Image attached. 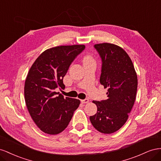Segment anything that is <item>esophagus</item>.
Wrapping results in <instances>:
<instances>
[{"label":"esophagus","instance_id":"34e87169","mask_svg":"<svg viewBox=\"0 0 161 161\" xmlns=\"http://www.w3.org/2000/svg\"><path fill=\"white\" fill-rule=\"evenodd\" d=\"M81 102L83 104H86V103H89V100L88 99H84V100H81Z\"/></svg>","mask_w":161,"mask_h":161}]
</instances>
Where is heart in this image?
I'll return each mask as SVG.
<instances>
[{
  "label": "heart",
  "mask_w": 161,
  "mask_h": 161,
  "mask_svg": "<svg viewBox=\"0 0 161 161\" xmlns=\"http://www.w3.org/2000/svg\"><path fill=\"white\" fill-rule=\"evenodd\" d=\"M94 61L93 57H92L90 54H86V56H84L83 61Z\"/></svg>",
  "instance_id": "b5f03b06"
}]
</instances>
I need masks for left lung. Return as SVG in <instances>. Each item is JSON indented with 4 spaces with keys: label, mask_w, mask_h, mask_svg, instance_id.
I'll return each instance as SVG.
<instances>
[{
    "label": "left lung",
    "mask_w": 161,
    "mask_h": 161,
    "mask_svg": "<svg viewBox=\"0 0 161 161\" xmlns=\"http://www.w3.org/2000/svg\"><path fill=\"white\" fill-rule=\"evenodd\" d=\"M102 58L100 82L107 88L108 98L93 100L97 113L90 117L96 130L110 134L125 124L136 100L137 77L130 57L121 47L111 43L94 45Z\"/></svg>",
    "instance_id": "obj_1"
}]
</instances>
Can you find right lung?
I'll return each mask as SVG.
<instances>
[{
  "label": "right lung",
  "mask_w": 161,
  "mask_h": 161,
  "mask_svg": "<svg viewBox=\"0 0 161 161\" xmlns=\"http://www.w3.org/2000/svg\"><path fill=\"white\" fill-rule=\"evenodd\" d=\"M84 48L83 44H75L46 50L27 73L24 86L26 106L36 125L46 134L56 135L62 132L80 106V100L64 98L55 89H65L63 77Z\"/></svg>",
  "instance_id": "right-lung-1"
}]
</instances>
